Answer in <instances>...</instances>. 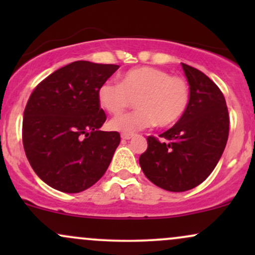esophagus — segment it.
<instances>
[{"label":"esophagus","instance_id":"1","mask_svg":"<svg viewBox=\"0 0 255 255\" xmlns=\"http://www.w3.org/2000/svg\"><path fill=\"white\" fill-rule=\"evenodd\" d=\"M121 137L124 140H129V139H131V137H133V134H127V133H124V134H121Z\"/></svg>","mask_w":255,"mask_h":255}]
</instances>
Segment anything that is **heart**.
I'll return each mask as SVG.
<instances>
[{
	"label": "heart",
	"instance_id": "obj_1",
	"mask_svg": "<svg viewBox=\"0 0 255 255\" xmlns=\"http://www.w3.org/2000/svg\"><path fill=\"white\" fill-rule=\"evenodd\" d=\"M98 103L107 113L119 115L135 99L137 109L111 120L115 130L131 133L153 125L169 127L186 113L191 89L186 78L154 67H136L120 77V84L105 81L98 87Z\"/></svg>",
	"mask_w": 255,
	"mask_h": 255
}]
</instances>
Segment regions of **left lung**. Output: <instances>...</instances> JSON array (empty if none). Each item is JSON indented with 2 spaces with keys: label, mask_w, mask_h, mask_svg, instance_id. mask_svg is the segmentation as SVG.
Wrapping results in <instances>:
<instances>
[{
  "label": "left lung",
  "mask_w": 255,
  "mask_h": 255,
  "mask_svg": "<svg viewBox=\"0 0 255 255\" xmlns=\"http://www.w3.org/2000/svg\"><path fill=\"white\" fill-rule=\"evenodd\" d=\"M182 68L191 89L184 115L159 137L147 136L139 163L145 176L169 192L203 183L221 159L229 135V113L219 87L188 64Z\"/></svg>",
  "instance_id": "1"
}]
</instances>
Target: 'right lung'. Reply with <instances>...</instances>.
Listing matches in <instances>:
<instances>
[{
    "label": "right lung",
    "mask_w": 255,
    "mask_h": 255,
    "mask_svg": "<svg viewBox=\"0 0 255 255\" xmlns=\"http://www.w3.org/2000/svg\"><path fill=\"white\" fill-rule=\"evenodd\" d=\"M118 64L75 61L37 85L24 110L22 145L34 172L64 193L90 188L107 171L121 136L107 120L97 91Z\"/></svg>",
    "instance_id": "obj_1"
}]
</instances>
